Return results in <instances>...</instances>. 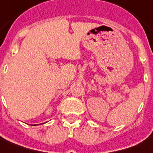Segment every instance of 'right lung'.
Wrapping results in <instances>:
<instances>
[{
	"label": "right lung",
	"mask_w": 153,
	"mask_h": 153,
	"mask_svg": "<svg viewBox=\"0 0 153 153\" xmlns=\"http://www.w3.org/2000/svg\"><path fill=\"white\" fill-rule=\"evenodd\" d=\"M32 126H36V125H32Z\"/></svg>",
	"instance_id": "right-lung-1"
}]
</instances>
